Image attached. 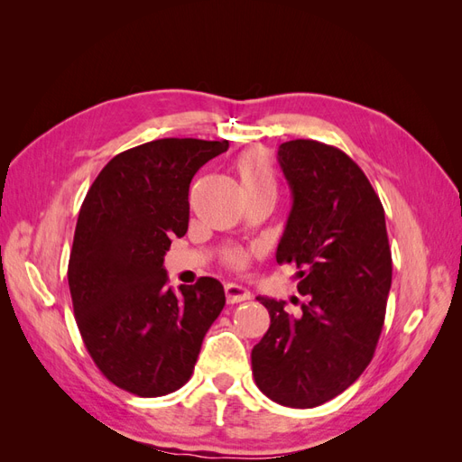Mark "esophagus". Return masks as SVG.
Instances as JSON below:
<instances>
[{
    "label": "esophagus",
    "instance_id": "1",
    "mask_svg": "<svg viewBox=\"0 0 462 462\" xmlns=\"http://www.w3.org/2000/svg\"><path fill=\"white\" fill-rule=\"evenodd\" d=\"M226 299L229 304H236V302H243L250 299V291L245 289L243 285H236V283H227L226 285Z\"/></svg>",
    "mask_w": 462,
    "mask_h": 462
}]
</instances>
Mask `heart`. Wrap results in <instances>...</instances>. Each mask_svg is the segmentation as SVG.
I'll use <instances>...</instances> for the list:
<instances>
[{"label": "heart", "instance_id": "1", "mask_svg": "<svg viewBox=\"0 0 462 462\" xmlns=\"http://www.w3.org/2000/svg\"><path fill=\"white\" fill-rule=\"evenodd\" d=\"M236 173L241 177V185L245 192L275 194L277 190L273 167L260 150H246L239 158V162H236ZM223 262H226L229 268L243 270L248 262V254L243 253V250H227V253L223 254Z\"/></svg>", "mask_w": 462, "mask_h": 462}]
</instances>
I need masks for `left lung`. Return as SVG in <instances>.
<instances>
[{"instance_id":"left-lung-1","label":"left lung","mask_w":462,"mask_h":462,"mask_svg":"<svg viewBox=\"0 0 462 462\" xmlns=\"http://www.w3.org/2000/svg\"><path fill=\"white\" fill-rule=\"evenodd\" d=\"M292 208L277 263H295L304 297L299 316L258 297L270 329L253 348L265 397L312 409L337 397L366 370L380 341L391 289L385 212L365 171L339 148L289 141L277 150Z\"/></svg>"}]
</instances>
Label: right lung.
I'll return each mask as SVG.
<instances>
[{
    "instance_id": "obj_1",
    "label": "right lung",
    "mask_w": 462,
    "mask_h": 462,
    "mask_svg": "<svg viewBox=\"0 0 462 462\" xmlns=\"http://www.w3.org/2000/svg\"><path fill=\"white\" fill-rule=\"evenodd\" d=\"M227 148V141L160 138L125 150L80 206L67 270L75 319L94 365L133 395L183 387L226 306L214 277L173 291L163 256L171 236L189 229L194 173Z\"/></svg>"
}]
</instances>
